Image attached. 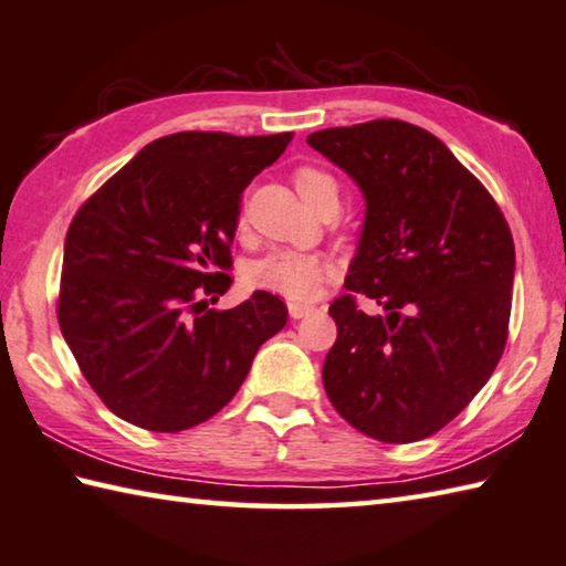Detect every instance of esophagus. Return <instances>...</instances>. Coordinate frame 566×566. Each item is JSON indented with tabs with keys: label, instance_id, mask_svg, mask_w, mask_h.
Returning <instances> with one entry per match:
<instances>
[{
	"label": "esophagus",
	"instance_id": "34e87169",
	"mask_svg": "<svg viewBox=\"0 0 566 566\" xmlns=\"http://www.w3.org/2000/svg\"><path fill=\"white\" fill-rule=\"evenodd\" d=\"M314 312V304H306V302H290V316L292 318H304L306 314Z\"/></svg>",
	"mask_w": 566,
	"mask_h": 566
}]
</instances>
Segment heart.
Returning <instances> with one entry per match:
<instances>
[{"mask_svg":"<svg viewBox=\"0 0 566 566\" xmlns=\"http://www.w3.org/2000/svg\"><path fill=\"white\" fill-rule=\"evenodd\" d=\"M294 188L310 208H314L326 195H336L338 198L336 180L328 172L312 166H302L294 170ZM332 274L334 264L326 256L302 252H272L244 270V282L252 290L282 294L286 300L300 302L312 300Z\"/></svg>","mask_w":566,"mask_h":566,"instance_id":"1","label":"heart"}]
</instances>
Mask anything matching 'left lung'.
Listing matches in <instances>:
<instances>
[{"label":"left lung","mask_w":566,"mask_h":566,"mask_svg":"<svg viewBox=\"0 0 566 566\" xmlns=\"http://www.w3.org/2000/svg\"><path fill=\"white\" fill-rule=\"evenodd\" d=\"M356 180L366 220L328 306L324 388L338 416L384 443L438 433L495 371L507 342L515 242L497 202L433 133L396 118L312 133ZM364 293L385 310L366 315Z\"/></svg>","instance_id":"left-lung-1"}]
</instances>
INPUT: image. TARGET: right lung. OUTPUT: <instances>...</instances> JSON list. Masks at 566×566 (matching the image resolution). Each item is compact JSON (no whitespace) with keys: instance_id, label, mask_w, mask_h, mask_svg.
Instances as JSON below:
<instances>
[{"instance_id":"obj_1","label":"right lung","mask_w":566,"mask_h":566,"mask_svg":"<svg viewBox=\"0 0 566 566\" xmlns=\"http://www.w3.org/2000/svg\"><path fill=\"white\" fill-rule=\"evenodd\" d=\"M292 133L185 130L148 143L81 205L64 242L59 326L81 374L128 423L178 433L238 394L286 306L230 290L242 192Z\"/></svg>"}]
</instances>
